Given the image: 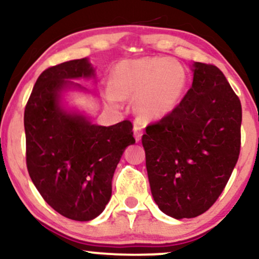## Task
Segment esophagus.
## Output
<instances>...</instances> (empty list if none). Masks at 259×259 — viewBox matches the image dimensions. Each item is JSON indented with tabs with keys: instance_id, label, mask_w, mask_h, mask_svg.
Listing matches in <instances>:
<instances>
[{
	"instance_id": "obj_1",
	"label": "esophagus",
	"mask_w": 259,
	"mask_h": 259,
	"mask_svg": "<svg viewBox=\"0 0 259 259\" xmlns=\"http://www.w3.org/2000/svg\"><path fill=\"white\" fill-rule=\"evenodd\" d=\"M134 135H135L136 141H140L142 136V126L140 124H135L134 125Z\"/></svg>"
}]
</instances>
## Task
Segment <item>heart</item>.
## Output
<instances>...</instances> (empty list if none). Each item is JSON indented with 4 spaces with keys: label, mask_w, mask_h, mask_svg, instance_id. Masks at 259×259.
I'll use <instances>...</instances> for the list:
<instances>
[{
    "label": "heart",
    "mask_w": 259,
    "mask_h": 259,
    "mask_svg": "<svg viewBox=\"0 0 259 259\" xmlns=\"http://www.w3.org/2000/svg\"><path fill=\"white\" fill-rule=\"evenodd\" d=\"M106 100L118 105L120 97H135V111L146 120H156L174 111L185 91L187 72L168 57L124 59L111 73Z\"/></svg>",
    "instance_id": "obj_1"
}]
</instances>
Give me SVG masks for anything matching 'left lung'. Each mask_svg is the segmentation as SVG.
I'll use <instances>...</instances> for the list:
<instances>
[{"label": "left lung", "instance_id": "1", "mask_svg": "<svg viewBox=\"0 0 259 259\" xmlns=\"http://www.w3.org/2000/svg\"><path fill=\"white\" fill-rule=\"evenodd\" d=\"M192 72L181 102L142 136L153 200L175 219L195 218L213 206L241 146V102L224 74L200 62Z\"/></svg>", "mask_w": 259, "mask_h": 259}]
</instances>
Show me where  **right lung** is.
I'll return each mask as SVG.
<instances>
[{"label":"right lung","instance_id":"right-lung-1","mask_svg":"<svg viewBox=\"0 0 259 259\" xmlns=\"http://www.w3.org/2000/svg\"><path fill=\"white\" fill-rule=\"evenodd\" d=\"M95 78L88 58L53 65L40 74L25 106L26 167L42 198L73 221L99 217L112 196V179L121 154L135 144L133 124H92L62 106L63 92L85 90L74 79Z\"/></svg>","mask_w":259,"mask_h":259}]
</instances>
